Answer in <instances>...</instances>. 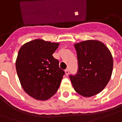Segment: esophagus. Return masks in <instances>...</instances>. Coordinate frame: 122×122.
Instances as JSON below:
<instances>
[{"mask_svg": "<svg viewBox=\"0 0 122 122\" xmlns=\"http://www.w3.org/2000/svg\"><path fill=\"white\" fill-rule=\"evenodd\" d=\"M65 75H69V69H65Z\"/></svg>", "mask_w": 122, "mask_h": 122, "instance_id": "obj_1", "label": "esophagus"}]
</instances>
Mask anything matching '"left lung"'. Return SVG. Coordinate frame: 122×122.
I'll return each mask as SVG.
<instances>
[{"label": "left lung", "instance_id": "1", "mask_svg": "<svg viewBox=\"0 0 122 122\" xmlns=\"http://www.w3.org/2000/svg\"><path fill=\"white\" fill-rule=\"evenodd\" d=\"M77 55L78 71L69 75L73 87L79 95L89 97L100 93L110 81L113 57L102 42L87 40L74 45Z\"/></svg>", "mask_w": 122, "mask_h": 122}]
</instances>
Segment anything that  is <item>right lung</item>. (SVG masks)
Wrapping results in <instances>:
<instances>
[{
	"label": "right lung",
	"mask_w": 122,
	"mask_h": 122,
	"mask_svg": "<svg viewBox=\"0 0 122 122\" xmlns=\"http://www.w3.org/2000/svg\"><path fill=\"white\" fill-rule=\"evenodd\" d=\"M59 43L37 39L24 44L16 60V69L24 91L37 100H47L57 92L65 75L53 54Z\"/></svg>",
	"instance_id": "right-lung-1"
}]
</instances>
